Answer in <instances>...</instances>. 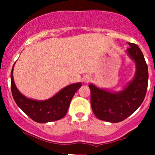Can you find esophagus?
I'll use <instances>...</instances> for the list:
<instances>
[{
    "label": "esophagus",
    "mask_w": 155,
    "mask_h": 155,
    "mask_svg": "<svg viewBox=\"0 0 155 155\" xmlns=\"http://www.w3.org/2000/svg\"><path fill=\"white\" fill-rule=\"evenodd\" d=\"M82 81L85 83H87V82H89L91 81V77L89 76H85L82 78Z\"/></svg>",
    "instance_id": "34e87169"
}]
</instances>
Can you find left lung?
I'll list each match as a JSON object with an SVG mask.
<instances>
[{"instance_id": "left-lung-1", "label": "left lung", "mask_w": 155, "mask_h": 155, "mask_svg": "<svg viewBox=\"0 0 155 155\" xmlns=\"http://www.w3.org/2000/svg\"><path fill=\"white\" fill-rule=\"evenodd\" d=\"M126 50L136 65L132 80L120 91H112L89 84L91 104L95 116L100 120L117 123L132 115L143 104L148 87V70L144 55L137 45L127 43Z\"/></svg>"}]
</instances>
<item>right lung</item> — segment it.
I'll use <instances>...</instances> for the list:
<instances>
[{
  "instance_id": "right-lung-1",
  "label": "right lung",
  "mask_w": 155,
  "mask_h": 155,
  "mask_svg": "<svg viewBox=\"0 0 155 155\" xmlns=\"http://www.w3.org/2000/svg\"><path fill=\"white\" fill-rule=\"evenodd\" d=\"M13 68L14 65L10 76L12 97L17 106L28 116L38 123L57 121L65 116L72 98L78 89L82 86L81 82L70 84L47 100L37 101L23 95L15 86L12 74Z\"/></svg>"
}]
</instances>
